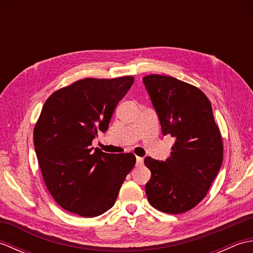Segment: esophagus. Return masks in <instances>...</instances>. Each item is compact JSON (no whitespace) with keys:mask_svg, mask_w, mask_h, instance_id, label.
<instances>
[{"mask_svg":"<svg viewBox=\"0 0 253 253\" xmlns=\"http://www.w3.org/2000/svg\"><path fill=\"white\" fill-rule=\"evenodd\" d=\"M142 163H143V158L137 157V158H136V164H137V165H141Z\"/></svg>","mask_w":253,"mask_h":253,"instance_id":"obj_1","label":"esophagus"}]
</instances>
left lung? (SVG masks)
<instances>
[{
    "mask_svg": "<svg viewBox=\"0 0 253 253\" xmlns=\"http://www.w3.org/2000/svg\"><path fill=\"white\" fill-rule=\"evenodd\" d=\"M143 84L163 135L175 138L166 161L144 159V165L151 170L146 195L161 212L185 213L203 200L221 169V131L211 102L195 85L155 74L143 77Z\"/></svg>",
    "mask_w": 253,
    "mask_h": 253,
    "instance_id": "left-lung-1",
    "label": "left lung"
}]
</instances>
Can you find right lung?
I'll use <instances>...</instances> for the list:
<instances>
[{
    "label": "right lung",
    "mask_w": 253,
    "mask_h": 253,
    "mask_svg": "<svg viewBox=\"0 0 253 253\" xmlns=\"http://www.w3.org/2000/svg\"><path fill=\"white\" fill-rule=\"evenodd\" d=\"M133 79H80L53 92L42 107L34 129L36 154L47 190L66 211L84 217L103 214L135 166L132 153L91 148Z\"/></svg>",
    "instance_id": "1"
}]
</instances>
